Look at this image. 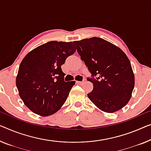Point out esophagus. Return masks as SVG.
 Instances as JSON below:
<instances>
[{
    "label": "esophagus",
    "mask_w": 151,
    "mask_h": 151,
    "mask_svg": "<svg viewBox=\"0 0 151 151\" xmlns=\"http://www.w3.org/2000/svg\"><path fill=\"white\" fill-rule=\"evenodd\" d=\"M84 82H85V80H83V81H76V83H77L78 84H83Z\"/></svg>",
    "instance_id": "obj_1"
}]
</instances>
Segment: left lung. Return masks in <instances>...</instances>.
<instances>
[{
	"mask_svg": "<svg viewBox=\"0 0 151 151\" xmlns=\"http://www.w3.org/2000/svg\"><path fill=\"white\" fill-rule=\"evenodd\" d=\"M81 59L91 74L93 83L89 100L101 111L114 112L124 107L132 97L134 74L125 53L114 45L99 37L75 41Z\"/></svg>",
	"mask_w": 151,
	"mask_h": 151,
	"instance_id": "left-lung-1",
	"label": "left lung"
}]
</instances>
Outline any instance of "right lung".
Segmentation results:
<instances>
[{"mask_svg":"<svg viewBox=\"0 0 151 151\" xmlns=\"http://www.w3.org/2000/svg\"><path fill=\"white\" fill-rule=\"evenodd\" d=\"M75 51L73 42L50 41L34 49L22 60L16 86L24 104L34 113L51 115L66 102L75 81H64L61 66Z\"/></svg>","mask_w":151,"mask_h":151,"instance_id":"add662e5","label":"right lung"}]
</instances>
